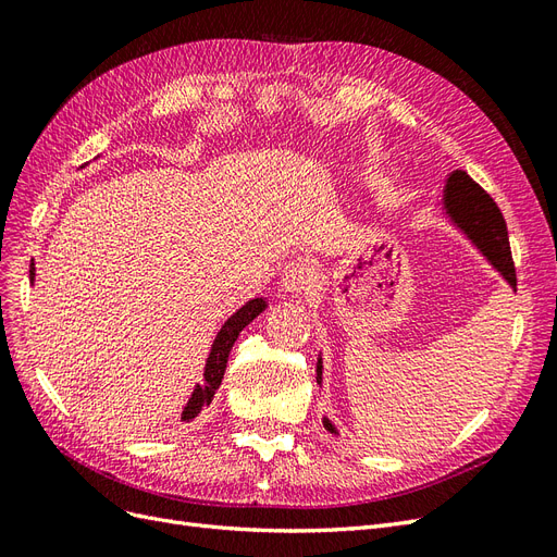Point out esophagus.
<instances>
[{"mask_svg": "<svg viewBox=\"0 0 557 557\" xmlns=\"http://www.w3.org/2000/svg\"><path fill=\"white\" fill-rule=\"evenodd\" d=\"M313 281H315L313 264L305 258H297V260L285 264L283 274H281V288L290 297H301L309 293Z\"/></svg>", "mask_w": 557, "mask_h": 557, "instance_id": "34e87169", "label": "esophagus"}]
</instances>
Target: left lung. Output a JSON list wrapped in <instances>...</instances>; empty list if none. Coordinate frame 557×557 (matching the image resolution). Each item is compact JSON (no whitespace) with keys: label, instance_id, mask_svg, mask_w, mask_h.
Instances as JSON below:
<instances>
[{"label":"left lung","instance_id":"left-lung-1","mask_svg":"<svg viewBox=\"0 0 557 557\" xmlns=\"http://www.w3.org/2000/svg\"><path fill=\"white\" fill-rule=\"evenodd\" d=\"M442 201L448 221L467 234V239L481 250V256L493 264V269H497L499 276L509 283V288L516 290V269L511 260L507 223H504L495 199L467 172L455 170L446 178ZM315 381L318 385L323 383V358L320 356L315 364ZM323 425L327 432L339 434L330 418H323Z\"/></svg>","mask_w":557,"mask_h":557}]
</instances>
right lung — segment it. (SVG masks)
Here are the masks:
<instances>
[{
	"instance_id": "1",
	"label": "right lung",
	"mask_w": 557,
	"mask_h": 557,
	"mask_svg": "<svg viewBox=\"0 0 557 557\" xmlns=\"http://www.w3.org/2000/svg\"><path fill=\"white\" fill-rule=\"evenodd\" d=\"M29 281L35 283V260L29 262ZM264 309H267V299L256 297V299L246 301L242 309H237V313H232L225 320V325L221 327V332L215 334V339H213L211 350H209L207 367H205V383L195 385V391H193L188 404H185V409L181 413L183 423H190L193 418L199 416L201 409L209 407L215 391L221 387V381L225 376V367H227V358H230V350H232L234 342H237V336L242 334V330L248 323H252V320H256Z\"/></svg>"
}]
</instances>
